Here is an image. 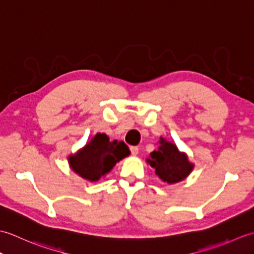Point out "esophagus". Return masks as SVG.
Listing matches in <instances>:
<instances>
[{"label": "esophagus", "instance_id": "esophagus-1", "mask_svg": "<svg viewBox=\"0 0 254 254\" xmlns=\"http://www.w3.org/2000/svg\"><path fill=\"white\" fill-rule=\"evenodd\" d=\"M130 149H131V154L132 155L135 156V155L138 154V147L137 146H131Z\"/></svg>", "mask_w": 254, "mask_h": 254}]
</instances>
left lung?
Listing matches in <instances>:
<instances>
[{
    "mask_svg": "<svg viewBox=\"0 0 254 254\" xmlns=\"http://www.w3.org/2000/svg\"><path fill=\"white\" fill-rule=\"evenodd\" d=\"M147 163L155 169V174L169 185L185 180L194 167L186 153H181L174 143L163 137L158 149L150 153Z\"/></svg>",
    "mask_w": 254,
    "mask_h": 254,
    "instance_id": "obj_1",
    "label": "left lung"
}]
</instances>
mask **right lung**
Listing matches in <instances>:
<instances>
[{
	"label": "right lung",
	"instance_id": "1",
	"mask_svg": "<svg viewBox=\"0 0 254 254\" xmlns=\"http://www.w3.org/2000/svg\"><path fill=\"white\" fill-rule=\"evenodd\" d=\"M131 154L123 142L109 141L105 133H97L76 154L68 156L71 169L84 179L95 182L105 177L115 165Z\"/></svg>",
	"mask_w": 254,
	"mask_h": 254
}]
</instances>
